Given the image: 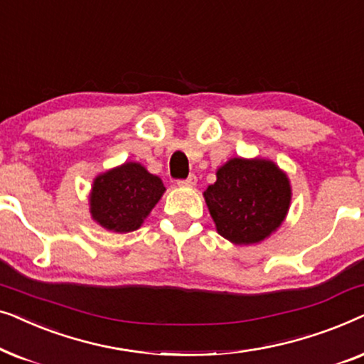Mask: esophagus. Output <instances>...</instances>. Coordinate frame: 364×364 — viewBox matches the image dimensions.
<instances>
[{
  "instance_id": "obj_1",
  "label": "esophagus",
  "mask_w": 364,
  "mask_h": 364,
  "mask_svg": "<svg viewBox=\"0 0 364 364\" xmlns=\"http://www.w3.org/2000/svg\"><path fill=\"white\" fill-rule=\"evenodd\" d=\"M197 183V176L196 173H191L187 178H183V181H178V186H187V187H193Z\"/></svg>"
}]
</instances>
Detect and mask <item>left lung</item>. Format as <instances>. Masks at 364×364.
<instances>
[{
	"instance_id": "left-lung-1",
	"label": "left lung",
	"mask_w": 364,
	"mask_h": 364,
	"mask_svg": "<svg viewBox=\"0 0 364 364\" xmlns=\"http://www.w3.org/2000/svg\"><path fill=\"white\" fill-rule=\"evenodd\" d=\"M217 232L235 245L270 237L285 220L291 202L287 173L267 159L233 157L203 192Z\"/></svg>"
}]
</instances>
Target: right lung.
<instances>
[{"instance_id": "add662e5", "label": "right lung", "mask_w": 364, "mask_h": 364, "mask_svg": "<svg viewBox=\"0 0 364 364\" xmlns=\"http://www.w3.org/2000/svg\"><path fill=\"white\" fill-rule=\"evenodd\" d=\"M166 187L161 178L137 162H126L94 178L89 205L91 215L106 230H137Z\"/></svg>"}]
</instances>
